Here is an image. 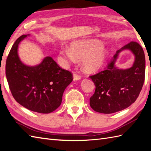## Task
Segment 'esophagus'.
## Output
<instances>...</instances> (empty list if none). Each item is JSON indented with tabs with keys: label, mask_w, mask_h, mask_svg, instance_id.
Returning <instances> with one entry per match:
<instances>
[{
	"label": "esophagus",
	"mask_w": 151,
	"mask_h": 151,
	"mask_svg": "<svg viewBox=\"0 0 151 151\" xmlns=\"http://www.w3.org/2000/svg\"><path fill=\"white\" fill-rule=\"evenodd\" d=\"M81 78V76L79 75H77L76 73H74L73 74V80L74 81H78Z\"/></svg>",
	"instance_id": "obj_1"
}]
</instances>
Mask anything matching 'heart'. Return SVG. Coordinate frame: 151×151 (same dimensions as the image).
Instances as JSON below:
<instances>
[{
  "label": "heart",
  "mask_w": 151,
  "mask_h": 151,
  "mask_svg": "<svg viewBox=\"0 0 151 151\" xmlns=\"http://www.w3.org/2000/svg\"><path fill=\"white\" fill-rule=\"evenodd\" d=\"M60 53L67 61L75 62L76 58L82 60V68L86 73H95L106 62L109 51L97 40H82L73 41L70 49L62 47Z\"/></svg>",
  "instance_id": "1"
}]
</instances>
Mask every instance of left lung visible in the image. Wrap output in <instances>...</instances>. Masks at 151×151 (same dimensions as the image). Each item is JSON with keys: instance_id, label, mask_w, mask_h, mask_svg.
<instances>
[{"instance_id": "1", "label": "left lung", "mask_w": 151, "mask_h": 151, "mask_svg": "<svg viewBox=\"0 0 151 151\" xmlns=\"http://www.w3.org/2000/svg\"><path fill=\"white\" fill-rule=\"evenodd\" d=\"M130 50L135 61L132 68L118 69L114 65L118 54ZM145 73L143 50L136 41H131L118 50L106 69L89 76L95 85L94 94L89 99L93 110L99 113L113 114L128 108L136 101L142 90Z\"/></svg>"}]
</instances>
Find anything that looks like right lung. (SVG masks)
Segmentation results:
<instances>
[{"instance_id": "obj_1", "label": "right lung", "mask_w": 151, "mask_h": 151, "mask_svg": "<svg viewBox=\"0 0 151 151\" xmlns=\"http://www.w3.org/2000/svg\"><path fill=\"white\" fill-rule=\"evenodd\" d=\"M29 35L15 41L6 63V76L13 97L28 110L49 114L62 103L65 88L73 81L72 73L61 68L50 56L36 66L22 63L18 56L19 44Z\"/></svg>"}]
</instances>
